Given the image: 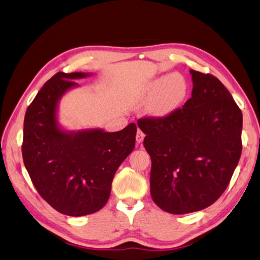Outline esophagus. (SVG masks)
<instances>
[{"label":"esophagus","mask_w":260,"mask_h":260,"mask_svg":"<svg viewBox=\"0 0 260 260\" xmlns=\"http://www.w3.org/2000/svg\"><path fill=\"white\" fill-rule=\"evenodd\" d=\"M144 136H145L144 133L141 129L137 131V133H136V142H137V143L141 144L142 142H143V140H144Z\"/></svg>","instance_id":"obj_1"}]
</instances>
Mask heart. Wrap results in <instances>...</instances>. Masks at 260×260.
<instances>
[{
    "label": "heart",
    "instance_id": "obj_1",
    "mask_svg": "<svg viewBox=\"0 0 260 260\" xmlns=\"http://www.w3.org/2000/svg\"><path fill=\"white\" fill-rule=\"evenodd\" d=\"M189 94V84L180 73L165 74L149 81L141 89L140 96L151 100L147 113L154 118H167L179 110Z\"/></svg>",
    "mask_w": 260,
    "mask_h": 260
}]
</instances>
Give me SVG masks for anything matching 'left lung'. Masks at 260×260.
Returning a JSON list of instances; mask_svg holds the SVG:
<instances>
[{
  "label": "left lung",
  "instance_id": "left-lung-1",
  "mask_svg": "<svg viewBox=\"0 0 260 260\" xmlns=\"http://www.w3.org/2000/svg\"><path fill=\"white\" fill-rule=\"evenodd\" d=\"M191 98L167 118L137 120L151 156L152 200L171 214L212 205L240 159L242 113L221 81L190 70Z\"/></svg>",
  "mask_w": 260,
  "mask_h": 260
}]
</instances>
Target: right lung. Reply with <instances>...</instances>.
I'll return each mask as SVG.
<instances>
[{
  "label": "right lung",
  "mask_w": 260,
  "mask_h": 260,
  "mask_svg": "<svg viewBox=\"0 0 260 260\" xmlns=\"http://www.w3.org/2000/svg\"><path fill=\"white\" fill-rule=\"evenodd\" d=\"M92 73H56L25 111L22 157L36 189L56 211L70 216L98 212L110 196L119 166L135 146L136 125L118 132L68 131L58 123V104L74 80Z\"/></svg>",
  "instance_id": "add662e5"
}]
</instances>
